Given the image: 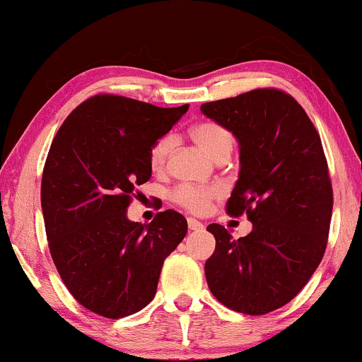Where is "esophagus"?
<instances>
[{"instance_id": "esophagus-1", "label": "esophagus", "mask_w": 362, "mask_h": 362, "mask_svg": "<svg viewBox=\"0 0 362 362\" xmlns=\"http://www.w3.org/2000/svg\"><path fill=\"white\" fill-rule=\"evenodd\" d=\"M187 224H189V230H192V231L204 230V224H202L201 221H197V219H194V218L187 219Z\"/></svg>"}]
</instances>
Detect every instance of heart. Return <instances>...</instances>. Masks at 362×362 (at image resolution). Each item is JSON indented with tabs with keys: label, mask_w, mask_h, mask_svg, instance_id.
<instances>
[{
	"label": "heart",
	"mask_w": 362,
	"mask_h": 362,
	"mask_svg": "<svg viewBox=\"0 0 362 362\" xmlns=\"http://www.w3.org/2000/svg\"><path fill=\"white\" fill-rule=\"evenodd\" d=\"M190 136L213 160H219L223 156H230L233 149V138L226 129L214 122H202L192 127ZM173 146L172 136H163L153 144L149 149V165L153 170H161L167 163L170 149ZM216 189H201V187L182 185L173 192V201L184 206L192 213H204L209 207L211 201L216 197Z\"/></svg>",
	"instance_id": "obj_1"
}]
</instances>
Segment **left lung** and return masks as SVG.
Returning a JSON list of instances; mask_svg holds the SVG:
<instances>
[{
  "label": "left lung",
  "mask_w": 362,
  "mask_h": 362,
  "mask_svg": "<svg viewBox=\"0 0 362 362\" xmlns=\"http://www.w3.org/2000/svg\"><path fill=\"white\" fill-rule=\"evenodd\" d=\"M201 112L238 141L240 173L226 211L247 213L252 223L238 240L221 224L207 226L216 238L207 286L228 308L269 313L305 288L325 253L334 194L322 141L300 103L281 90L207 102Z\"/></svg>",
  "instance_id": "obj_1"
}]
</instances>
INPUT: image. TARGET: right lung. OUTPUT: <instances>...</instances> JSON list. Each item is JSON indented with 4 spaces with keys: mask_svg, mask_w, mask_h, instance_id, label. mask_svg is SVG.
Segmentation results:
<instances>
[{
    "mask_svg": "<svg viewBox=\"0 0 362 362\" xmlns=\"http://www.w3.org/2000/svg\"><path fill=\"white\" fill-rule=\"evenodd\" d=\"M189 105L163 107L95 95L62 122L45 160L40 202L49 250L74 300L107 318L155 298L167 257L187 235L173 209L148 226L131 221L136 187L151 178L149 149Z\"/></svg>",
    "mask_w": 362,
    "mask_h": 362,
    "instance_id": "add662e5",
    "label": "right lung"
}]
</instances>
